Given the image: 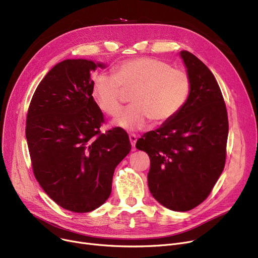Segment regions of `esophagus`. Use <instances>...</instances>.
Segmentation results:
<instances>
[{"label": "esophagus", "mask_w": 258, "mask_h": 258, "mask_svg": "<svg viewBox=\"0 0 258 258\" xmlns=\"http://www.w3.org/2000/svg\"><path fill=\"white\" fill-rule=\"evenodd\" d=\"M130 141H131V144L133 147H135V145H136V142H137V136L136 135H130Z\"/></svg>", "instance_id": "1"}]
</instances>
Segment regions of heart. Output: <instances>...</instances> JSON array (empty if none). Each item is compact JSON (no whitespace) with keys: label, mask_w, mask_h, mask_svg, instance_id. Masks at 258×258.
Wrapping results in <instances>:
<instances>
[{"label":"heart","mask_w":258,"mask_h":258,"mask_svg":"<svg viewBox=\"0 0 258 258\" xmlns=\"http://www.w3.org/2000/svg\"><path fill=\"white\" fill-rule=\"evenodd\" d=\"M190 87V78L184 70L173 69L164 60L139 57L116 66L115 74L102 72L95 76L93 95L102 112L115 116L121 108L122 89L134 90L133 104L115 119L114 124L138 131L151 119L162 123L173 118L184 106Z\"/></svg>","instance_id":"1"}]
</instances>
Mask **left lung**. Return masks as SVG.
<instances>
[{
  "mask_svg": "<svg viewBox=\"0 0 258 258\" xmlns=\"http://www.w3.org/2000/svg\"><path fill=\"white\" fill-rule=\"evenodd\" d=\"M190 78L182 110L156 131L145 133L136 147L151 159L147 182L153 197L173 211L191 210L211 192L223 172L228 115L218 81L196 55L181 51Z\"/></svg>",
  "mask_w": 258,
  "mask_h": 258,
  "instance_id": "obj_1",
  "label": "left lung"
}]
</instances>
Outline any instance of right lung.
<instances>
[{
	"label": "right lung",
	"instance_id": "obj_1",
	"mask_svg": "<svg viewBox=\"0 0 258 258\" xmlns=\"http://www.w3.org/2000/svg\"><path fill=\"white\" fill-rule=\"evenodd\" d=\"M102 62L66 59L37 86L26 122L33 173L63 209L85 213L100 207L112 191L116 166L131 151L124 130L100 133L103 114L93 94L92 72Z\"/></svg>",
	"mask_w": 258,
	"mask_h": 258
}]
</instances>
